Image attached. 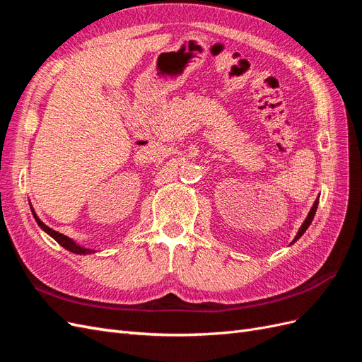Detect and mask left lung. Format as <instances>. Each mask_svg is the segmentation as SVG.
Listing matches in <instances>:
<instances>
[{
	"label": "left lung",
	"instance_id": "obj_1",
	"mask_svg": "<svg viewBox=\"0 0 362 362\" xmlns=\"http://www.w3.org/2000/svg\"><path fill=\"white\" fill-rule=\"evenodd\" d=\"M319 198H320V194L317 196V199L314 201V204H313V206H311V210H310V213H308V216H306V218L303 221V223H302V226L299 228V231H298V234H296V237H294V240L291 242V245L294 243V242H298V240L303 235V233L306 231V229H308V226L311 225V222H313V218H314V214H315V211H317V205H319Z\"/></svg>",
	"mask_w": 362,
	"mask_h": 362
}]
</instances>
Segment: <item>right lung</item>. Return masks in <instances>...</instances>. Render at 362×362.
I'll list each match as a JSON object with an SVG mask.
<instances>
[{
  "mask_svg": "<svg viewBox=\"0 0 362 362\" xmlns=\"http://www.w3.org/2000/svg\"><path fill=\"white\" fill-rule=\"evenodd\" d=\"M30 208H31V213H33V217H35V221L37 222V225L43 229V231H45L48 235H51L54 240H56V242L60 245V246H63L64 249H68L69 252H72V254H78V255H87V254H95L96 250H93V249H87V247H84V246H81V245H78V243H75L72 238H69L68 235H63V234H60V233H57V231H54V229H51L49 226H47L45 223H43L40 218L37 217V214H36V211H35V208H33L31 205H30Z\"/></svg>",
  "mask_w": 362,
  "mask_h": 362,
  "instance_id": "right-lung-1",
  "label": "right lung"
}]
</instances>
